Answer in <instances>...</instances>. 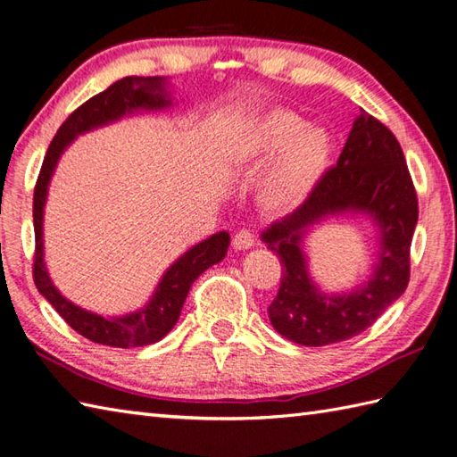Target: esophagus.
Wrapping results in <instances>:
<instances>
[{"instance_id":"1","label":"esophagus","mask_w":457,"mask_h":457,"mask_svg":"<svg viewBox=\"0 0 457 457\" xmlns=\"http://www.w3.org/2000/svg\"><path fill=\"white\" fill-rule=\"evenodd\" d=\"M231 244H234L236 249L245 251V249L255 245V236L251 234V229H239V231H236L234 241H231Z\"/></svg>"}]
</instances>
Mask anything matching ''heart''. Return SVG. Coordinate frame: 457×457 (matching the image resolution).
<instances>
[{"label": "heart", "instance_id": "heart-1", "mask_svg": "<svg viewBox=\"0 0 457 457\" xmlns=\"http://www.w3.org/2000/svg\"><path fill=\"white\" fill-rule=\"evenodd\" d=\"M334 139L320 125H306L295 112L270 110L247 121L231 143V159L251 172L270 159L257 184L269 210H293L306 202L329 169Z\"/></svg>", "mask_w": 457, "mask_h": 457}]
</instances>
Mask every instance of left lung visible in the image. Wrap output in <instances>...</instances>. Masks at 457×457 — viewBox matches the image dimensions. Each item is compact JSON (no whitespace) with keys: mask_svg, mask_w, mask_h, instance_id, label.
<instances>
[{"mask_svg":"<svg viewBox=\"0 0 457 457\" xmlns=\"http://www.w3.org/2000/svg\"><path fill=\"white\" fill-rule=\"evenodd\" d=\"M363 212L382 239L374 273L349 294L326 295L309 278L302 244L309 228L328 215ZM419 200L399 141L373 115L361 112L336 167L293 213L261 234L283 265L269 320L280 336L320 347L361 334L399 298L411 278V244Z\"/></svg>","mask_w":457,"mask_h":457,"instance_id":"8db88e82","label":"left lung"}]
</instances>
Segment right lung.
I'll return each mask as SVG.
<instances>
[{"label":"right lung","mask_w":457,"mask_h":457,"mask_svg":"<svg viewBox=\"0 0 457 457\" xmlns=\"http://www.w3.org/2000/svg\"><path fill=\"white\" fill-rule=\"evenodd\" d=\"M172 104L167 90V79L161 76H125V79L113 82L108 90L96 94L94 98L84 102L79 110L68 115L66 121L58 128L54 139L48 145L41 172L35 184L33 196V226H35V261H33V278L48 303L53 304L64 322L74 332L88 337L94 344L110 347H143L159 342L167 336L174 324L179 322L184 300L188 290L208 267L220 263L226 257L229 247V234L220 231L202 244L190 247L187 253L179 257L162 275L161 283L154 288L151 300L137 312L125 316L104 318L100 314L88 312L64 298L53 285L48 270L45 267L43 253V213L48 184H51L56 162L61 159L64 149L79 135L92 131L102 125L121 120L123 115L135 112L164 110Z\"/></svg>","instance_id":"1"}]
</instances>
